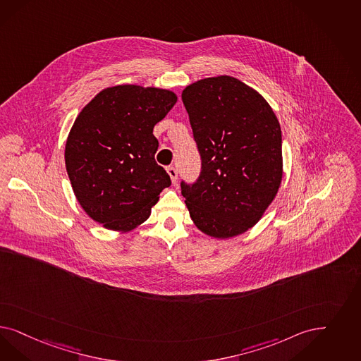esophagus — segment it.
<instances>
[{
	"instance_id": "obj_1",
	"label": "esophagus",
	"mask_w": 361,
	"mask_h": 361,
	"mask_svg": "<svg viewBox=\"0 0 361 361\" xmlns=\"http://www.w3.org/2000/svg\"><path fill=\"white\" fill-rule=\"evenodd\" d=\"M168 174L171 176V180H172V183H176L177 181V177H178V173H177V169L174 168V166H168Z\"/></svg>"
}]
</instances>
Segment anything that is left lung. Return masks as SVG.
Segmentation results:
<instances>
[{"label":"left lung","instance_id":"left-lung-1","mask_svg":"<svg viewBox=\"0 0 361 361\" xmlns=\"http://www.w3.org/2000/svg\"><path fill=\"white\" fill-rule=\"evenodd\" d=\"M201 156L196 183L181 181L201 232L229 238L257 224L283 178L281 128L259 92L231 75L188 85L181 94Z\"/></svg>","mask_w":361,"mask_h":361}]
</instances>
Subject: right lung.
I'll return each instance as SVG.
<instances>
[{"label":"right lung","mask_w":361,"mask_h":361,"mask_svg":"<svg viewBox=\"0 0 361 361\" xmlns=\"http://www.w3.org/2000/svg\"><path fill=\"white\" fill-rule=\"evenodd\" d=\"M176 101L172 90L117 85L77 116L65 145L66 172L81 208L106 229L129 232L147 221L171 185L154 160L153 128Z\"/></svg>","instance_id":"obj_1"}]
</instances>
